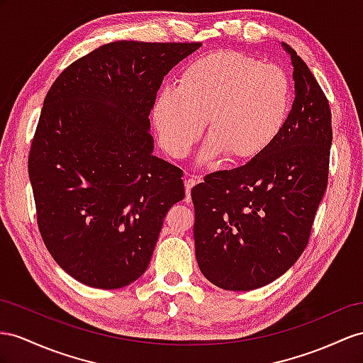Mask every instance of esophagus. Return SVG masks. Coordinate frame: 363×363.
Listing matches in <instances>:
<instances>
[{
	"mask_svg": "<svg viewBox=\"0 0 363 363\" xmlns=\"http://www.w3.org/2000/svg\"><path fill=\"white\" fill-rule=\"evenodd\" d=\"M201 181H202L201 176H190V178L185 181V202L191 201V189Z\"/></svg>",
	"mask_w": 363,
	"mask_h": 363,
	"instance_id": "obj_1",
	"label": "esophagus"
}]
</instances>
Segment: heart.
<instances>
[{
	"label": "heart",
	"instance_id": "heart-1",
	"mask_svg": "<svg viewBox=\"0 0 363 363\" xmlns=\"http://www.w3.org/2000/svg\"><path fill=\"white\" fill-rule=\"evenodd\" d=\"M291 101L286 73L239 52L219 50L191 61L156 98L153 124L160 143L185 157L199 143L210 119L203 160L224 153L244 161L261 155L281 133Z\"/></svg>",
	"mask_w": 363,
	"mask_h": 363
}]
</instances>
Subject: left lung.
I'll use <instances>...</instances> for the list:
<instances>
[{"label":"left lung","instance_id":"left-lung-1","mask_svg":"<svg viewBox=\"0 0 363 363\" xmlns=\"http://www.w3.org/2000/svg\"><path fill=\"white\" fill-rule=\"evenodd\" d=\"M291 57L294 101L281 133L261 155L194 185L199 270L230 291L276 281L303 253L328 184L333 141L328 99L301 57Z\"/></svg>","mask_w":363,"mask_h":363}]
</instances>
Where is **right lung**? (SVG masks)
<instances>
[{
    "label": "right lung",
    "instance_id": "1",
    "mask_svg": "<svg viewBox=\"0 0 363 363\" xmlns=\"http://www.w3.org/2000/svg\"><path fill=\"white\" fill-rule=\"evenodd\" d=\"M201 43L116 41L64 70L29 155L36 219L64 272L115 290L147 270L182 170L153 155L150 110L164 77Z\"/></svg>",
    "mask_w": 363,
    "mask_h": 363
}]
</instances>
